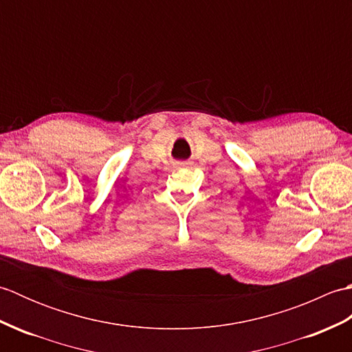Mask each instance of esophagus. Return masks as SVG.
<instances>
[{
  "label": "esophagus",
  "instance_id": "esophagus-1",
  "mask_svg": "<svg viewBox=\"0 0 352 352\" xmlns=\"http://www.w3.org/2000/svg\"><path fill=\"white\" fill-rule=\"evenodd\" d=\"M178 164H182V166H192V162L184 160V162H178Z\"/></svg>",
  "mask_w": 352,
  "mask_h": 352
}]
</instances>
